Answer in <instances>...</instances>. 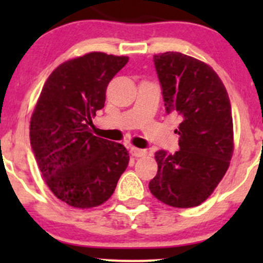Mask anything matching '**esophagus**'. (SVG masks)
Masks as SVG:
<instances>
[{
    "mask_svg": "<svg viewBox=\"0 0 263 263\" xmlns=\"http://www.w3.org/2000/svg\"><path fill=\"white\" fill-rule=\"evenodd\" d=\"M129 153H131L132 156H135V158H141V156H145L147 154L146 150H144V148H137V147H131V150H129Z\"/></svg>",
    "mask_w": 263,
    "mask_h": 263,
    "instance_id": "esophagus-1",
    "label": "esophagus"
}]
</instances>
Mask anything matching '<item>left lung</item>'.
<instances>
[{"mask_svg":"<svg viewBox=\"0 0 263 263\" xmlns=\"http://www.w3.org/2000/svg\"><path fill=\"white\" fill-rule=\"evenodd\" d=\"M168 115L181 118L179 150L155 153L158 173L150 192L165 205H201L229 168L233 144L232 105L224 84L206 63L179 52L154 55Z\"/></svg>","mask_w":263,"mask_h":263,"instance_id":"obj_1","label":"left lung"}]
</instances>
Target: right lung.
Masks as SVG:
<instances>
[{
	"label": "right lung",
	"mask_w": 263,
	"mask_h": 263,
	"mask_svg": "<svg viewBox=\"0 0 263 263\" xmlns=\"http://www.w3.org/2000/svg\"><path fill=\"white\" fill-rule=\"evenodd\" d=\"M128 62L124 55L91 52L66 61L47 79L30 119V145L53 195L90 209L115 192L128 165L127 148L90 134L105 103L109 81Z\"/></svg>",
	"instance_id": "1"
}]
</instances>
